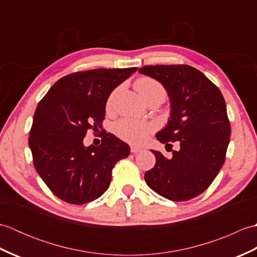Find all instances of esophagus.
I'll return each instance as SVG.
<instances>
[{"label": "esophagus", "mask_w": 257, "mask_h": 257, "mask_svg": "<svg viewBox=\"0 0 257 257\" xmlns=\"http://www.w3.org/2000/svg\"><path fill=\"white\" fill-rule=\"evenodd\" d=\"M130 151H132L133 154H138V152L143 151V149L139 148V147H137V146H132L130 147Z\"/></svg>", "instance_id": "1"}]
</instances>
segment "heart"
I'll return each mask as SVG.
<instances>
[{
  "instance_id": "obj_1",
  "label": "heart",
  "mask_w": 257,
  "mask_h": 257,
  "mask_svg": "<svg viewBox=\"0 0 257 257\" xmlns=\"http://www.w3.org/2000/svg\"><path fill=\"white\" fill-rule=\"evenodd\" d=\"M136 89L139 91V94L143 96L147 100L148 98L155 95H160L166 97V89L159 81L155 78L141 77L136 81ZM116 91L109 96L107 100V109H110L112 106V101ZM114 133H116L120 138L128 141L132 144H141L148 137L149 133L155 129V125L149 122H141L138 120L134 119H121L114 124Z\"/></svg>"
}]
</instances>
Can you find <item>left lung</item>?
I'll return each mask as SVG.
<instances>
[{
    "instance_id": "left-lung-1",
    "label": "left lung",
    "mask_w": 257,
    "mask_h": 257,
    "mask_svg": "<svg viewBox=\"0 0 257 257\" xmlns=\"http://www.w3.org/2000/svg\"><path fill=\"white\" fill-rule=\"evenodd\" d=\"M139 73L157 79L170 98L168 124L156 135L166 146L179 141L172 158L151 150L156 165L145 180L156 193L171 201H188L210 187L224 163L231 127L220 89L189 65L145 66Z\"/></svg>"
}]
</instances>
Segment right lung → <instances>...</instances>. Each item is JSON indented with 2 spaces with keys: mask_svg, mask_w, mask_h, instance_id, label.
Segmentation results:
<instances>
[{
  "mask_svg": "<svg viewBox=\"0 0 257 257\" xmlns=\"http://www.w3.org/2000/svg\"><path fill=\"white\" fill-rule=\"evenodd\" d=\"M137 67L98 68L58 79L38 103L29 145L37 173L57 198L85 204L106 192L114 165L129 146L105 132L100 146L85 147L88 130L99 132L111 91Z\"/></svg>",
  "mask_w": 257,
  "mask_h": 257,
  "instance_id": "1",
  "label": "right lung"
}]
</instances>
